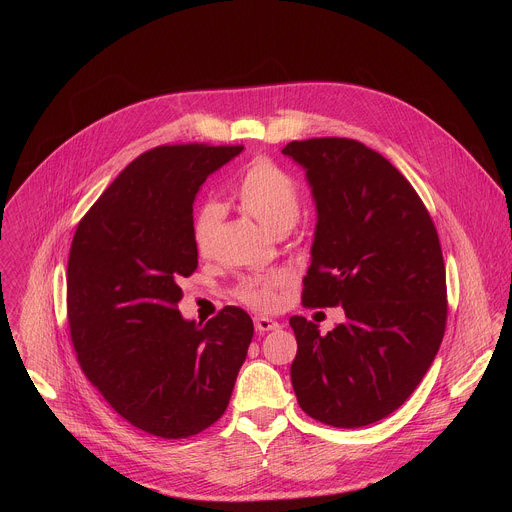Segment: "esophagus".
<instances>
[{"label":"esophagus","mask_w":512,"mask_h":512,"mask_svg":"<svg viewBox=\"0 0 512 512\" xmlns=\"http://www.w3.org/2000/svg\"><path fill=\"white\" fill-rule=\"evenodd\" d=\"M277 328H279V322H275L271 318H265V316L255 318V330L259 334H265V332H271V330H277Z\"/></svg>","instance_id":"esophagus-1"}]
</instances>
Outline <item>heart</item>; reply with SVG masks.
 Wrapping results in <instances>:
<instances>
[{"instance_id": "b5f03b06", "label": "heart", "mask_w": 512, "mask_h": 512, "mask_svg": "<svg viewBox=\"0 0 512 512\" xmlns=\"http://www.w3.org/2000/svg\"><path fill=\"white\" fill-rule=\"evenodd\" d=\"M237 206L271 235L287 233L296 225L302 198L300 186L285 170L267 158L253 160L233 186ZM223 206L204 200L192 214V243L198 253H208L223 221ZM289 281L285 273L255 275L237 287V298L255 310H273L279 304V289Z\"/></svg>"}]
</instances>
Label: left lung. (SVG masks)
<instances>
[{"label":"left lung","mask_w":512,"mask_h":512,"mask_svg":"<svg viewBox=\"0 0 512 512\" xmlns=\"http://www.w3.org/2000/svg\"><path fill=\"white\" fill-rule=\"evenodd\" d=\"M316 202L304 306H342L328 334L291 316V385L332 427L371 425L399 409L440 350L448 302L440 239L421 198L381 154L346 137L291 141Z\"/></svg>","instance_id":"left-lung-1"}]
</instances>
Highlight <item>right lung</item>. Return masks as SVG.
<instances>
[{
	"label": "right lung",
	"instance_id": "add662e5",
	"mask_svg": "<svg viewBox=\"0 0 512 512\" xmlns=\"http://www.w3.org/2000/svg\"><path fill=\"white\" fill-rule=\"evenodd\" d=\"M243 145H160L133 160L77 227L68 255L70 338L87 379L131 425L164 440L221 417L253 338L227 306L204 326L178 312L198 267L192 204Z\"/></svg>",
	"mask_w": 512,
	"mask_h": 512
}]
</instances>
